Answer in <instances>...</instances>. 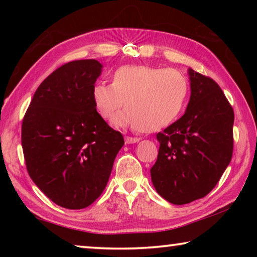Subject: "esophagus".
Instances as JSON below:
<instances>
[{"label": "esophagus", "mask_w": 257, "mask_h": 257, "mask_svg": "<svg viewBox=\"0 0 257 257\" xmlns=\"http://www.w3.org/2000/svg\"><path fill=\"white\" fill-rule=\"evenodd\" d=\"M141 139L137 137H124V142L125 144H135V143H138Z\"/></svg>", "instance_id": "obj_1"}]
</instances>
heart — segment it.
<instances>
[{"label":"heart","instance_id":"obj_1","mask_svg":"<svg viewBox=\"0 0 257 257\" xmlns=\"http://www.w3.org/2000/svg\"><path fill=\"white\" fill-rule=\"evenodd\" d=\"M111 84L97 82L90 98L97 114L113 120L118 128H137L142 133L163 129L179 118L189 95V82L176 69L128 64L111 73Z\"/></svg>","mask_w":257,"mask_h":257}]
</instances>
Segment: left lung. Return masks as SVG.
<instances>
[{
    "mask_svg": "<svg viewBox=\"0 0 257 257\" xmlns=\"http://www.w3.org/2000/svg\"><path fill=\"white\" fill-rule=\"evenodd\" d=\"M190 97L185 114L156 135L159 155L151 169L155 190L182 205L214 188L231 161L233 110L220 86L188 69Z\"/></svg>",
    "mask_w": 257,
    "mask_h": 257,
    "instance_id": "1",
    "label": "left lung"
}]
</instances>
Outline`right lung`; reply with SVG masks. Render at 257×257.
Returning a JSON list of instances; mask_svg holds the SVG:
<instances>
[{
    "mask_svg": "<svg viewBox=\"0 0 257 257\" xmlns=\"http://www.w3.org/2000/svg\"><path fill=\"white\" fill-rule=\"evenodd\" d=\"M102 69L93 59L56 69L35 92L23 121L30 178L52 202L69 210L85 208L99 197L124 144L90 98Z\"/></svg>",
    "mask_w": 257,
    "mask_h": 257,
    "instance_id": "right-lung-1",
    "label": "right lung"
}]
</instances>
